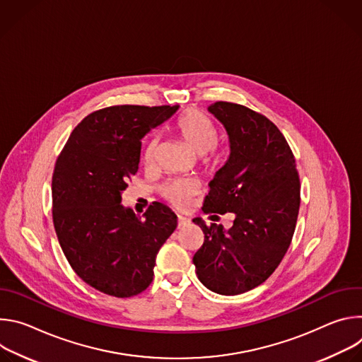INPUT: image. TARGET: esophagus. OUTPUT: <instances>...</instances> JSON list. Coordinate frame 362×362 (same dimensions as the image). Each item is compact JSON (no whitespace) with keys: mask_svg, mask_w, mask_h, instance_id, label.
<instances>
[{"mask_svg":"<svg viewBox=\"0 0 362 362\" xmlns=\"http://www.w3.org/2000/svg\"><path fill=\"white\" fill-rule=\"evenodd\" d=\"M189 223H190V221H189L187 218H185V216H177V228H179V229L185 228V226L189 225Z\"/></svg>","mask_w":362,"mask_h":362,"instance_id":"34e87169","label":"esophagus"}]
</instances>
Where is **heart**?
Masks as SVG:
<instances>
[{
    "mask_svg": "<svg viewBox=\"0 0 362 362\" xmlns=\"http://www.w3.org/2000/svg\"><path fill=\"white\" fill-rule=\"evenodd\" d=\"M175 132L182 139V141L190 148L192 153L197 154V156H203L208 153L218 140V129L214 124V122L197 110H187L182 113L175 124ZM158 140L153 139L147 143L144 150V160L150 163L153 160L154 153H156ZM199 192L197 183L192 180H175L162 187V194L166 200H169L172 204L177 206V208H183L190 200L192 196H194Z\"/></svg>",
    "mask_w": 362,
    "mask_h": 362,
    "instance_id": "heart-1",
    "label": "heart"
}]
</instances>
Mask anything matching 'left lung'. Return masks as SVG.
Masks as SVG:
<instances>
[{
  "mask_svg": "<svg viewBox=\"0 0 362 362\" xmlns=\"http://www.w3.org/2000/svg\"><path fill=\"white\" fill-rule=\"evenodd\" d=\"M208 110L226 130L229 156L202 209L233 214L235 221L225 229L193 219L204 233L193 264L206 288L239 295L264 284L285 256L299 212V176L285 137L269 119L228 101Z\"/></svg>",
  "mask_w": 362,
  "mask_h": 362,
  "instance_id": "obj_1",
  "label": "left lung"
}]
</instances>
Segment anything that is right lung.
<instances>
[{
	"instance_id": "right-lung-1",
	"label": "right lung",
	"mask_w": 362,
	"mask_h": 362,
	"mask_svg": "<svg viewBox=\"0 0 362 362\" xmlns=\"http://www.w3.org/2000/svg\"><path fill=\"white\" fill-rule=\"evenodd\" d=\"M177 110L130 105L97 110L73 130L57 159L51 192L60 246L74 272L103 293L143 292L159 249L177 226V216L160 202L143 218L122 204L143 137Z\"/></svg>"
}]
</instances>
